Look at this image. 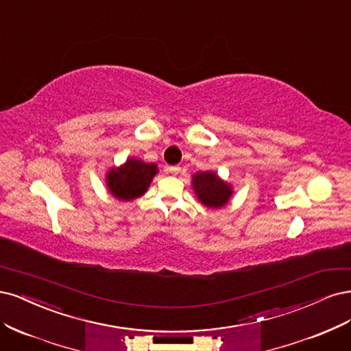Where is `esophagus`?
Here are the masks:
<instances>
[{
  "instance_id": "1",
  "label": "esophagus",
  "mask_w": 351,
  "mask_h": 351,
  "mask_svg": "<svg viewBox=\"0 0 351 351\" xmlns=\"http://www.w3.org/2000/svg\"><path fill=\"white\" fill-rule=\"evenodd\" d=\"M167 172L172 173V175H178L180 172V167L179 166H169L167 167Z\"/></svg>"
}]
</instances>
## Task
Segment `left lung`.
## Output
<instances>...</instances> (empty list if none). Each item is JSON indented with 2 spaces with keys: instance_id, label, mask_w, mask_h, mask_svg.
<instances>
[{
  "instance_id": "8db88e82",
  "label": "left lung",
  "mask_w": 351,
  "mask_h": 351,
  "mask_svg": "<svg viewBox=\"0 0 351 351\" xmlns=\"http://www.w3.org/2000/svg\"><path fill=\"white\" fill-rule=\"evenodd\" d=\"M192 186L198 199L208 208L224 207L233 194L232 186L211 171L198 172L192 176Z\"/></svg>"
}]
</instances>
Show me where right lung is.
Masks as SVG:
<instances>
[{
    "mask_svg": "<svg viewBox=\"0 0 351 351\" xmlns=\"http://www.w3.org/2000/svg\"><path fill=\"white\" fill-rule=\"evenodd\" d=\"M156 173L157 165L128 159L122 166L110 169L106 175V185L115 198L131 201L144 194Z\"/></svg>",
    "mask_w": 351,
    "mask_h": 351,
    "instance_id": "obj_1",
    "label": "right lung"
}]
</instances>
